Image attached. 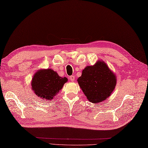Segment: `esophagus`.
<instances>
[{
  "instance_id": "obj_1",
  "label": "esophagus",
  "mask_w": 148,
  "mask_h": 148,
  "mask_svg": "<svg viewBox=\"0 0 148 148\" xmlns=\"http://www.w3.org/2000/svg\"><path fill=\"white\" fill-rule=\"evenodd\" d=\"M75 78V76H70V80L71 82H74Z\"/></svg>"
}]
</instances>
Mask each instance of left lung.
Returning a JSON list of instances; mask_svg holds the SVG:
<instances>
[{
  "instance_id": "obj_1",
  "label": "left lung",
  "mask_w": 148,
  "mask_h": 148,
  "mask_svg": "<svg viewBox=\"0 0 148 148\" xmlns=\"http://www.w3.org/2000/svg\"><path fill=\"white\" fill-rule=\"evenodd\" d=\"M80 87L92 103L102 102L109 97L116 87V76L103 61L86 66L77 79Z\"/></svg>"
}]
</instances>
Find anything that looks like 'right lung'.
<instances>
[{"label":"right lung","instance_id":"obj_1","mask_svg":"<svg viewBox=\"0 0 148 148\" xmlns=\"http://www.w3.org/2000/svg\"><path fill=\"white\" fill-rule=\"evenodd\" d=\"M68 81L60 77L56 71L48 68L38 70L32 79V90L40 98L51 100Z\"/></svg>","mask_w":148,"mask_h":148}]
</instances>
